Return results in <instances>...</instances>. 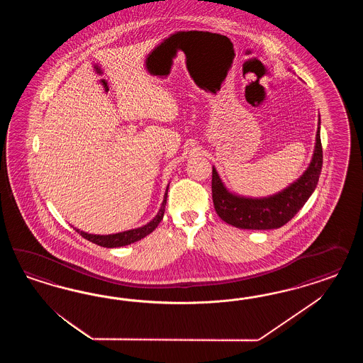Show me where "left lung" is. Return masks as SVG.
Returning a JSON list of instances; mask_svg holds the SVG:
<instances>
[{
	"instance_id": "8db88e82",
	"label": "left lung",
	"mask_w": 363,
	"mask_h": 363,
	"mask_svg": "<svg viewBox=\"0 0 363 363\" xmlns=\"http://www.w3.org/2000/svg\"><path fill=\"white\" fill-rule=\"evenodd\" d=\"M322 160L323 155L318 126L314 154L305 173L282 191L264 198L242 197L231 193L223 185L220 174L213 166L211 193L214 209L220 220L240 229H278L297 214L315 190L320 176Z\"/></svg>"
}]
</instances>
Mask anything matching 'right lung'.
<instances>
[{
    "mask_svg": "<svg viewBox=\"0 0 363 363\" xmlns=\"http://www.w3.org/2000/svg\"><path fill=\"white\" fill-rule=\"evenodd\" d=\"M167 189H169V185L166 187L164 201H162V205H161V208L158 210L157 216L154 217L153 220H150V222H147L146 225H143L141 228L132 229V230L121 231V233H116V234H108V235L89 234V233L78 230V229H76V231L79 233L85 240L93 242V243H96V245H99V246H102V247H121V246H126V245H130V243H134V242L140 241V240H143V237H146L147 234H150V233L158 226V223L162 220V218H164L166 197H167Z\"/></svg>",
    "mask_w": 363,
    "mask_h": 363,
    "instance_id": "obj_1",
    "label": "right lung"
}]
</instances>
